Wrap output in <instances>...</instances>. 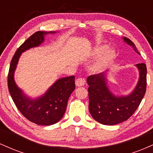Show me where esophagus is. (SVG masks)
Masks as SVG:
<instances>
[{
	"mask_svg": "<svg viewBox=\"0 0 153 153\" xmlns=\"http://www.w3.org/2000/svg\"><path fill=\"white\" fill-rule=\"evenodd\" d=\"M85 79L78 78V79H76V80H75V85H76V86L78 87L83 86V85H85Z\"/></svg>",
	"mask_w": 153,
	"mask_h": 153,
	"instance_id": "1",
	"label": "esophagus"
}]
</instances>
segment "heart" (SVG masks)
<instances>
[{
    "mask_svg": "<svg viewBox=\"0 0 153 153\" xmlns=\"http://www.w3.org/2000/svg\"><path fill=\"white\" fill-rule=\"evenodd\" d=\"M108 49L107 45H100L96 47L93 52V55L94 57H100L102 54H104L101 57L97 62L93 66V70L94 71H99L103 70V68L108 67L114 61L116 57V52L114 49Z\"/></svg>",
    "mask_w": 153,
    "mask_h": 153,
    "instance_id": "1",
    "label": "heart"
}]
</instances>
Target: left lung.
Here are the masks:
<instances>
[{"instance_id": "obj_1", "label": "left lung", "mask_w": 153, "mask_h": 153, "mask_svg": "<svg viewBox=\"0 0 153 153\" xmlns=\"http://www.w3.org/2000/svg\"><path fill=\"white\" fill-rule=\"evenodd\" d=\"M128 45L140 54L129 39L124 38ZM140 71V80L136 88L127 96L116 97L106 86L104 73L88 77L89 111L95 120L104 125H114L127 120L137 109L147 88V67L145 63L137 65Z\"/></svg>"}]
</instances>
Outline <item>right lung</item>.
<instances>
[{"label": "right lung", "mask_w": 153, "mask_h": 153, "mask_svg": "<svg viewBox=\"0 0 153 153\" xmlns=\"http://www.w3.org/2000/svg\"><path fill=\"white\" fill-rule=\"evenodd\" d=\"M48 33L36 31L17 49L10 62L8 75V91L19 111L30 122L45 126L55 124L62 119L66 111L68 99L75 88V76L59 79L42 97L30 100L16 86L13 73L21 54L31 47L39 46L44 42V35Z\"/></svg>", "instance_id": "right-lung-1"}]
</instances>
